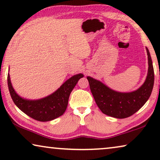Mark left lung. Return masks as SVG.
<instances>
[{
	"instance_id": "8db88e82",
	"label": "left lung",
	"mask_w": 160,
	"mask_h": 160,
	"mask_svg": "<svg viewBox=\"0 0 160 160\" xmlns=\"http://www.w3.org/2000/svg\"><path fill=\"white\" fill-rule=\"evenodd\" d=\"M146 52L148 63L147 76L142 86L136 90L119 92L90 76L87 77L96 104L105 114L117 119H124L137 112L148 100L154 87V73L147 47Z\"/></svg>"
}]
</instances>
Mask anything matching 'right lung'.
<instances>
[{"mask_svg":"<svg viewBox=\"0 0 160 160\" xmlns=\"http://www.w3.org/2000/svg\"><path fill=\"white\" fill-rule=\"evenodd\" d=\"M82 73L76 74L68 79L60 88L51 95L38 100H28L19 96L13 88L9 73H8V87L14 104L32 119L40 122H49L62 116L68 106L70 94Z\"/></svg>","mask_w":160,"mask_h":160,"instance_id":"right-lung-1","label":"right lung"}]
</instances>
